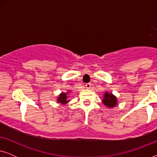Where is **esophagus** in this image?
I'll list each match as a JSON object with an SVG mask.
<instances>
[{"label":"esophagus","mask_w":157,"mask_h":157,"mask_svg":"<svg viewBox=\"0 0 157 157\" xmlns=\"http://www.w3.org/2000/svg\"><path fill=\"white\" fill-rule=\"evenodd\" d=\"M91 86V84L90 83H86V89H90Z\"/></svg>","instance_id":"obj_1"}]
</instances>
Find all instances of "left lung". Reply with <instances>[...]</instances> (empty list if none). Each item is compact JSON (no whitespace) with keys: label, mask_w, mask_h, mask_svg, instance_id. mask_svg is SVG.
<instances>
[{"label":"left lung","mask_w":157,"mask_h":157,"mask_svg":"<svg viewBox=\"0 0 157 157\" xmlns=\"http://www.w3.org/2000/svg\"><path fill=\"white\" fill-rule=\"evenodd\" d=\"M102 101L104 106H107L108 108H113L118 104L117 96L113 95L112 93H109L108 91L104 92Z\"/></svg>","instance_id":"8db88e82"}]
</instances>
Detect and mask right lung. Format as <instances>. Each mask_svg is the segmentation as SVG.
I'll use <instances>...</instances> for the list:
<instances>
[{"instance_id":"obj_1","label":"right lung","mask_w":157,"mask_h":157,"mask_svg":"<svg viewBox=\"0 0 157 157\" xmlns=\"http://www.w3.org/2000/svg\"><path fill=\"white\" fill-rule=\"evenodd\" d=\"M69 93L70 91H66V93L65 92H61L57 97V102L60 103V104H61L62 105H65L67 104V103L71 101L68 99V98H69Z\"/></svg>"}]
</instances>
